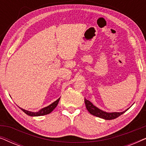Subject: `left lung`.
Listing matches in <instances>:
<instances>
[{
    "instance_id": "obj_1",
    "label": "left lung",
    "mask_w": 146,
    "mask_h": 146,
    "mask_svg": "<svg viewBox=\"0 0 146 146\" xmlns=\"http://www.w3.org/2000/svg\"><path fill=\"white\" fill-rule=\"evenodd\" d=\"M84 102L86 104V107L88 110V111H89L91 114H92L95 116L100 117V118H103L104 119H113L116 118V117H119V115H121V114H123V113L125 112L126 110L122 111V112H106V111H102L100 109L98 108L97 107H96L95 106L93 105V104L90 102L89 100H88L86 99H84Z\"/></svg>"
}]
</instances>
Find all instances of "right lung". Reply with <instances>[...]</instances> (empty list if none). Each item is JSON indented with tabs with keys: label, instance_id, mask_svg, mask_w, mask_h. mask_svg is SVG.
<instances>
[{
	"label": "right lung",
	"instance_id": "1",
	"mask_svg": "<svg viewBox=\"0 0 146 146\" xmlns=\"http://www.w3.org/2000/svg\"><path fill=\"white\" fill-rule=\"evenodd\" d=\"M60 99V98H59L57 100L54 102L52 104H51L50 105L48 106L47 107L41 109L40 111H36V112H33V111L26 110H24L23 108H21L22 110H23L24 112L26 113V114L29 115H30V116H40V115L48 114V113L52 112V111H53V110L57 106L58 104V102H59Z\"/></svg>",
	"mask_w": 146,
	"mask_h": 146
}]
</instances>
